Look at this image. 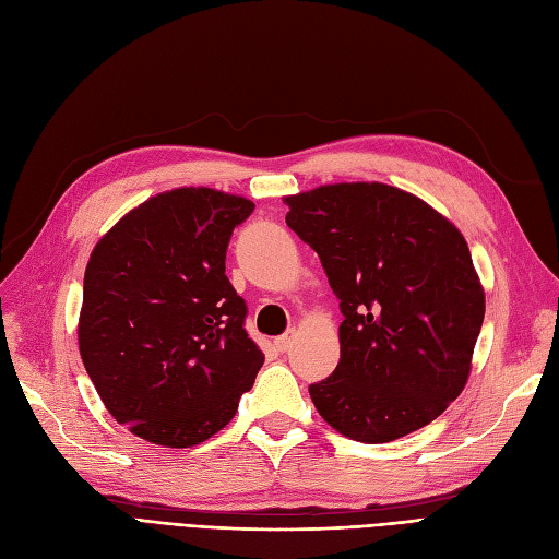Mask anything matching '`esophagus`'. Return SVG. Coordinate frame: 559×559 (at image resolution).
I'll use <instances>...</instances> for the list:
<instances>
[{"instance_id": "34e87169", "label": "esophagus", "mask_w": 559, "mask_h": 559, "mask_svg": "<svg viewBox=\"0 0 559 559\" xmlns=\"http://www.w3.org/2000/svg\"><path fill=\"white\" fill-rule=\"evenodd\" d=\"M292 343H294V331L292 333H284V335H280L277 341H275V347L280 349V352H286L292 347Z\"/></svg>"}]
</instances>
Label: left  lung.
I'll list each match as a JSON object with an SVG mask.
<instances>
[{"label":"left lung","instance_id":"1","mask_svg":"<svg viewBox=\"0 0 559 559\" xmlns=\"http://www.w3.org/2000/svg\"><path fill=\"white\" fill-rule=\"evenodd\" d=\"M289 226L341 298V361L310 384L317 413L352 441L389 443L462 394L485 317L471 251L450 218L380 181L286 195Z\"/></svg>","mask_w":559,"mask_h":559}]
</instances>
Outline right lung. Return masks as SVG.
<instances>
[{"label": "right lung", "instance_id": "obj_1", "mask_svg": "<svg viewBox=\"0 0 559 559\" xmlns=\"http://www.w3.org/2000/svg\"><path fill=\"white\" fill-rule=\"evenodd\" d=\"M253 202L207 186L144 200L95 245L79 352L118 425L163 448L222 431L263 366L226 277L233 228Z\"/></svg>", "mask_w": 559, "mask_h": 559}]
</instances>
